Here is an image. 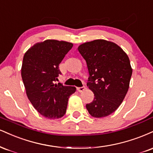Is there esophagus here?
I'll return each instance as SVG.
<instances>
[{"instance_id":"34e87169","label":"esophagus","mask_w":153,"mask_h":153,"mask_svg":"<svg viewBox=\"0 0 153 153\" xmlns=\"http://www.w3.org/2000/svg\"><path fill=\"white\" fill-rule=\"evenodd\" d=\"M77 90H78V92H80V93H81V92L84 91L85 90V86H82V87L77 88Z\"/></svg>"}]
</instances>
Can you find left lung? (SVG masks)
<instances>
[{
  "mask_svg": "<svg viewBox=\"0 0 153 153\" xmlns=\"http://www.w3.org/2000/svg\"><path fill=\"white\" fill-rule=\"evenodd\" d=\"M78 51L87 62V85L95 95L86 108L94 117L108 116L118 108L129 88L132 73L129 58L120 47L105 40L85 43Z\"/></svg>",
  "mask_w": 153,
  "mask_h": 153,
  "instance_id": "1",
  "label": "left lung"
}]
</instances>
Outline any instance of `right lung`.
Here are the masks:
<instances>
[{
	"instance_id": "add662e5",
	"label": "right lung",
	"mask_w": 153,
	"mask_h": 153,
	"mask_svg": "<svg viewBox=\"0 0 153 153\" xmlns=\"http://www.w3.org/2000/svg\"><path fill=\"white\" fill-rule=\"evenodd\" d=\"M73 44L47 40L36 43L25 53L21 76L29 100L38 113L48 119H58L66 113L70 95L76 88L55 84L61 72L59 64Z\"/></svg>"
}]
</instances>
